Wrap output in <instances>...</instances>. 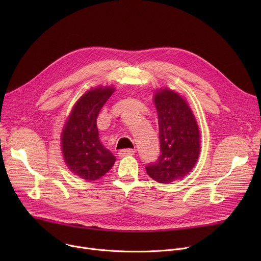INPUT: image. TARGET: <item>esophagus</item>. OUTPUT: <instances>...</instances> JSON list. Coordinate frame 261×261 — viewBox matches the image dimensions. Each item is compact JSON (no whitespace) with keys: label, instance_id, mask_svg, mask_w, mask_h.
<instances>
[{"label":"esophagus","instance_id":"obj_1","mask_svg":"<svg viewBox=\"0 0 261 261\" xmlns=\"http://www.w3.org/2000/svg\"><path fill=\"white\" fill-rule=\"evenodd\" d=\"M134 152L135 151L133 149H122V150H119V151H118V155L120 158H123V156H127V155H133Z\"/></svg>","mask_w":261,"mask_h":261}]
</instances>
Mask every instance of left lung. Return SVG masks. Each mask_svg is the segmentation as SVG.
<instances>
[{
    "instance_id": "8db88e82",
    "label": "left lung",
    "mask_w": 261,
    "mask_h": 261,
    "mask_svg": "<svg viewBox=\"0 0 261 261\" xmlns=\"http://www.w3.org/2000/svg\"><path fill=\"white\" fill-rule=\"evenodd\" d=\"M159 118L161 155L146 166L159 183L183 179L194 168L200 154V132L196 117L181 95L161 89L153 95Z\"/></svg>"
}]
</instances>
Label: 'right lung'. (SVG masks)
<instances>
[{
	"mask_svg": "<svg viewBox=\"0 0 261 261\" xmlns=\"http://www.w3.org/2000/svg\"><path fill=\"white\" fill-rule=\"evenodd\" d=\"M113 87H97L76 101L61 133L62 154L66 166L86 181H95L112 168L115 156L99 141L96 119L111 97Z\"/></svg>",
	"mask_w": 261,
	"mask_h": 261,
	"instance_id": "obj_1",
	"label": "right lung"
}]
</instances>
